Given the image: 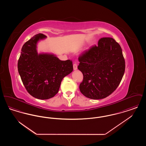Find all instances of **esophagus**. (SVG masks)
<instances>
[{"instance_id": "obj_1", "label": "esophagus", "mask_w": 146, "mask_h": 146, "mask_svg": "<svg viewBox=\"0 0 146 146\" xmlns=\"http://www.w3.org/2000/svg\"><path fill=\"white\" fill-rule=\"evenodd\" d=\"M77 67H78V66H77L76 63L73 64V69H74V70H77Z\"/></svg>"}]
</instances>
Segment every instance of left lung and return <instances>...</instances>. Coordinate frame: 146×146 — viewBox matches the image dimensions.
I'll return each instance as SVG.
<instances>
[{"label": "left lung", "instance_id": "obj_1", "mask_svg": "<svg viewBox=\"0 0 146 146\" xmlns=\"http://www.w3.org/2000/svg\"><path fill=\"white\" fill-rule=\"evenodd\" d=\"M83 74L80 91L93 100L106 98L118 88L124 76L125 60L120 45L112 38H102L78 58Z\"/></svg>", "mask_w": 146, "mask_h": 146}]
</instances>
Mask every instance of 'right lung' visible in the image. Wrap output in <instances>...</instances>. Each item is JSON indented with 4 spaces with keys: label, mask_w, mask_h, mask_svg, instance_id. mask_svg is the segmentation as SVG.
<instances>
[{
    "label": "right lung",
    "mask_w": 146,
    "mask_h": 146,
    "mask_svg": "<svg viewBox=\"0 0 146 146\" xmlns=\"http://www.w3.org/2000/svg\"><path fill=\"white\" fill-rule=\"evenodd\" d=\"M45 38L46 35L39 33L26 42L17 64L26 89L31 96L40 100L54 97L58 92L63 78L73 70L70 60L61 61L52 54H38L36 44Z\"/></svg>",
    "instance_id": "right-lung-1"
}]
</instances>
